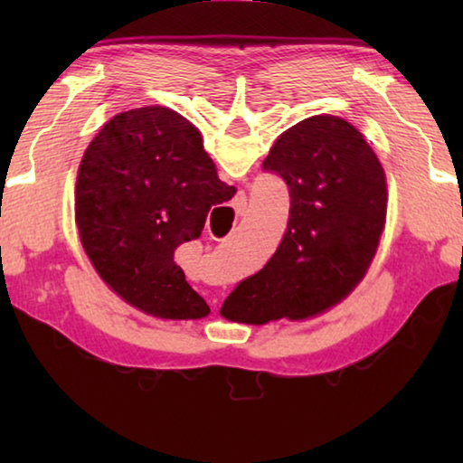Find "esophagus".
I'll return each instance as SVG.
<instances>
[{"mask_svg":"<svg viewBox=\"0 0 463 463\" xmlns=\"http://www.w3.org/2000/svg\"><path fill=\"white\" fill-rule=\"evenodd\" d=\"M242 206H245V198H242V195H239V198H237V214H241Z\"/></svg>","mask_w":463,"mask_h":463,"instance_id":"esophagus-1","label":"esophagus"}]
</instances>
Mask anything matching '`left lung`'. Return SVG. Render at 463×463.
Here are the masks:
<instances>
[{
  "label": "left lung",
  "instance_id": "8db88e82",
  "mask_svg": "<svg viewBox=\"0 0 463 463\" xmlns=\"http://www.w3.org/2000/svg\"><path fill=\"white\" fill-rule=\"evenodd\" d=\"M263 171L288 185V229L265 268L224 300L221 315L234 323L300 320L339 304L364 279L386 222L378 156L339 116H312L288 128Z\"/></svg>",
  "mask_w": 463,
  "mask_h": 463
}]
</instances>
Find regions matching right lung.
<instances>
[{"instance_id":"add662e5","label":"right lung","mask_w":463,"mask_h":463,"mask_svg":"<svg viewBox=\"0 0 463 463\" xmlns=\"http://www.w3.org/2000/svg\"><path fill=\"white\" fill-rule=\"evenodd\" d=\"M234 192L184 116L146 106L114 116L90 143L77 174L75 221L99 278L132 307L202 318L208 304L174 253L200 237L210 208Z\"/></svg>"}]
</instances>
